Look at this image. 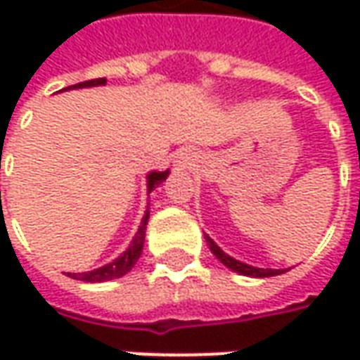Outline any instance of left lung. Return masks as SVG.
<instances>
[{
	"instance_id": "obj_1",
	"label": "left lung",
	"mask_w": 360,
	"mask_h": 360,
	"mask_svg": "<svg viewBox=\"0 0 360 360\" xmlns=\"http://www.w3.org/2000/svg\"><path fill=\"white\" fill-rule=\"evenodd\" d=\"M204 237H206L208 247H210V250L214 252V255H216V258H218L219 262H221L224 266H227L229 270L237 271V274L250 276V278H270V276H278V274H283V271H287V270H271V268H255V266L243 264V262H239V260H235V258H231L229 255H226V252L219 249L216 243L212 241L208 235H204Z\"/></svg>"
}]
</instances>
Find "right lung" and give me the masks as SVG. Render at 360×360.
<instances>
[{"label":"right lung","mask_w":360,"mask_h":360,"mask_svg":"<svg viewBox=\"0 0 360 360\" xmlns=\"http://www.w3.org/2000/svg\"><path fill=\"white\" fill-rule=\"evenodd\" d=\"M100 84H105V79H92V81L79 82V84H73L67 90L71 89H86V86H100ZM169 175V172H152L148 175V193H152L154 188L165 181V177ZM150 212L146 210L144 218L141 221V227L134 235V239L129 245V249L121 255L119 258H115L110 264L102 266V268H96L92 271H82V274H69L73 279H81V281H89V283H98V281H110V279L121 278L125 276L127 271L133 270V266L136 264V260L141 258L142 247H144V235H146V224H148Z\"/></svg>","instance_id":"right-lung-1"}]
</instances>
